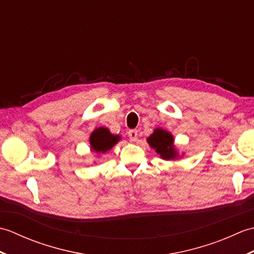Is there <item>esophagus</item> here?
<instances>
[{
  "label": "esophagus",
  "mask_w": 254,
  "mask_h": 254,
  "mask_svg": "<svg viewBox=\"0 0 254 254\" xmlns=\"http://www.w3.org/2000/svg\"><path fill=\"white\" fill-rule=\"evenodd\" d=\"M127 135L130 137L132 142H135L137 139V131L136 130H130L127 132Z\"/></svg>",
  "instance_id": "esophagus-1"
}]
</instances>
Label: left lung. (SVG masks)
Listing matches in <instances>:
<instances>
[{"mask_svg":"<svg viewBox=\"0 0 254 254\" xmlns=\"http://www.w3.org/2000/svg\"><path fill=\"white\" fill-rule=\"evenodd\" d=\"M148 144L156 152L160 154L161 158L172 159L177 157V152L174 148V137L170 133L161 128H156L154 133L147 138Z\"/></svg>","mask_w":254,"mask_h":254,"instance_id":"8db88e82","label":"left lung"}]
</instances>
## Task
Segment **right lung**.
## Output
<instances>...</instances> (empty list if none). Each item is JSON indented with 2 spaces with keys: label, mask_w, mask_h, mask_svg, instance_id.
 Segmentation results:
<instances>
[{
  "label": "right lung",
  "mask_w": 254,
  "mask_h": 254,
  "mask_svg": "<svg viewBox=\"0 0 254 254\" xmlns=\"http://www.w3.org/2000/svg\"><path fill=\"white\" fill-rule=\"evenodd\" d=\"M119 139H120V136L112 135L106 127L96 128L90 135L91 149L95 150L96 153H106Z\"/></svg>",
  "instance_id": "obj_1"
}]
</instances>
